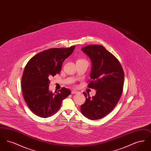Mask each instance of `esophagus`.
<instances>
[{
  "label": "esophagus",
  "mask_w": 151,
  "mask_h": 151,
  "mask_svg": "<svg viewBox=\"0 0 151 151\" xmlns=\"http://www.w3.org/2000/svg\"><path fill=\"white\" fill-rule=\"evenodd\" d=\"M78 93H79V92L77 91H75V90H72L71 91V93L72 94H77Z\"/></svg>",
  "instance_id": "1"
}]
</instances>
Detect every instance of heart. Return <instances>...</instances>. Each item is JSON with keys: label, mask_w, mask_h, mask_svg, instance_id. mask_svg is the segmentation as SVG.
<instances>
[{"label": "heart", "mask_w": 151, "mask_h": 151, "mask_svg": "<svg viewBox=\"0 0 151 151\" xmlns=\"http://www.w3.org/2000/svg\"><path fill=\"white\" fill-rule=\"evenodd\" d=\"M77 62H88L86 59H83V58H80V59H78Z\"/></svg>", "instance_id": "1"}]
</instances>
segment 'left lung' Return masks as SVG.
I'll return each mask as SVG.
<instances>
[{"mask_svg": "<svg viewBox=\"0 0 151 151\" xmlns=\"http://www.w3.org/2000/svg\"><path fill=\"white\" fill-rule=\"evenodd\" d=\"M82 51L92 62L91 80L88 86L95 89L96 94L91 97L89 93H83L86 100L80 106L81 112L89 119H100L109 114L119 100L124 71L119 60L102 45H88Z\"/></svg>", "mask_w": 151, "mask_h": 151, "instance_id": "1", "label": "left lung"}]
</instances>
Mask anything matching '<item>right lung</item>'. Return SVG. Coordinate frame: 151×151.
Returning a JSON list of instances; mask_svg holds the SVG:
<instances>
[{
	"label": "right lung",
	"instance_id": "add662e5",
	"mask_svg": "<svg viewBox=\"0 0 151 151\" xmlns=\"http://www.w3.org/2000/svg\"><path fill=\"white\" fill-rule=\"evenodd\" d=\"M75 48L72 46L43 51L32 58L25 65L22 76V95L36 115L47 118L55 114L63 100L71 94V91L64 87L54 93L49 92V79L60 72L63 62Z\"/></svg>",
	"mask_w": 151,
	"mask_h": 151
}]
</instances>
